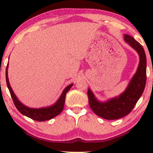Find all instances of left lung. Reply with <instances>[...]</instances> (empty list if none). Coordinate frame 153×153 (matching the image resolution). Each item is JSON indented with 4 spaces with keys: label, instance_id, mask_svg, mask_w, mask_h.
<instances>
[{
    "label": "left lung",
    "instance_id": "obj_1",
    "mask_svg": "<svg viewBox=\"0 0 153 153\" xmlns=\"http://www.w3.org/2000/svg\"><path fill=\"white\" fill-rule=\"evenodd\" d=\"M124 39L139 56L137 70L127 86L118 96L104 102L100 101L91 88L88 90L90 106L97 116L106 120H116L129 114L143 93L146 83V56L142 46L130 35L125 34Z\"/></svg>",
    "mask_w": 153,
    "mask_h": 153
}]
</instances>
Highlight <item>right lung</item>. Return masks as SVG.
Here are the masks:
<instances>
[{
	"mask_svg": "<svg viewBox=\"0 0 153 153\" xmlns=\"http://www.w3.org/2000/svg\"><path fill=\"white\" fill-rule=\"evenodd\" d=\"M9 63H7V68H6V82H7V85L8 89H9L10 95L12 96V100H13L14 105L16 108H17L21 114L26 116L28 118H30L33 120L36 121H45L49 120L53 118L54 117L57 116L58 114H60L62 112V109L64 108L65 100V95L66 93L70 91V89L72 88L73 83H71L68 85L62 92L61 95L58 98L57 101L52 105L46 106V107H41V108H30L28 107L26 105H24L22 102L19 101L15 94H14L13 90H12L11 85L10 84L9 79H8V66Z\"/></svg>",
	"mask_w": 153,
	"mask_h": 153,
	"instance_id": "add662e5",
	"label": "right lung"
}]
</instances>
